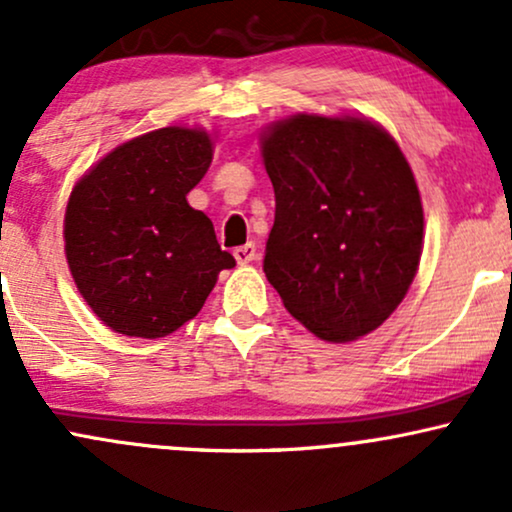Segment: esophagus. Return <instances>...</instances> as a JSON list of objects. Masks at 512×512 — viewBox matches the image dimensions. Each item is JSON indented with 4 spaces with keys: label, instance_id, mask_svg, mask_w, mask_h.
<instances>
[{
    "label": "esophagus",
    "instance_id": "obj_1",
    "mask_svg": "<svg viewBox=\"0 0 512 512\" xmlns=\"http://www.w3.org/2000/svg\"><path fill=\"white\" fill-rule=\"evenodd\" d=\"M233 257H236L238 264H248L252 260H257V245L255 243L240 245V248L233 250Z\"/></svg>",
    "mask_w": 512,
    "mask_h": 512
}]
</instances>
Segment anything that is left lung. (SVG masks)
Here are the masks:
<instances>
[{
	"instance_id": "obj_1",
	"label": "left lung",
	"mask_w": 512,
	"mask_h": 512,
	"mask_svg": "<svg viewBox=\"0 0 512 512\" xmlns=\"http://www.w3.org/2000/svg\"><path fill=\"white\" fill-rule=\"evenodd\" d=\"M274 185L264 274L286 310L325 342L378 330L407 296L424 207L407 158L363 117L293 115L262 134Z\"/></svg>"
}]
</instances>
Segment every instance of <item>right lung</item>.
<instances>
[{
  "label": "right lung",
  "mask_w": 512,
  "mask_h": 512,
  "mask_svg": "<svg viewBox=\"0 0 512 512\" xmlns=\"http://www.w3.org/2000/svg\"><path fill=\"white\" fill-rule=\"evenodd\" d=\"M211 149L204 129L163 127L117 146L74 185L69 272L113 332L166 337L202 310L221 269L236 267L209 216L187 204Z\"/></svg>",
  "instance_id": "obj_1"
}]
</instances>
